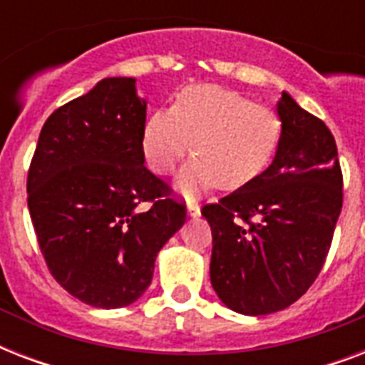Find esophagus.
I'll list each match as a JSON object with an SVG mask.
<instances>
[{
  "label": "esophagus",
  "mask_w": 365,
  "mask_h": 365,
  "mask_svg": "<svg viewBox=\"0 0 365 365\" xmlns=\"http://www.w3.org/2000/svg\"><path fill=\"white\" fill-rule=\"evenodd\" d=\"M187 216L189 217H200V206L199 205H187Z\"/></svg>",
  "instance_id": "34e87169"
}]
</instances>
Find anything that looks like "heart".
<instances>
[{
    "mask_svg": "<svg viewBox=\"0 0 365 365\" xmlns=\"http://www.w3.org/2000/svg\"><path fill=\"white\" fill-rule=\"evenodd\" d=\"M193 159L178 176L185 197L222 185L239 189L271 163L280 119L269 106L250 102L217 85H189L172 108L155 110L142 130V153L157 174H170L191 149Z\"/></svg>",
    "mask_w": 365,
    "mask_h": 365,
    "instance_id": "b5f03b06",
    "label": "heart"
}]
</instances>
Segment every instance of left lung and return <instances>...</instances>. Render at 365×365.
<instances>
[{"label": "left lung", "mask_w": 365, "mask_h": 365, "mask_svg": "<svg viewBox=\"0 0 365 365\" xmlns=\"http://www.w3.org/2000/svg\"><path fill=\"white\" fill-rule=\"evenodd\" d=\"M280 140L272 163L217 205L202 208L212 227L210 282L231 311H282L322 269L343 206L331 132L288 93L277 102Z\"/></svg>", "instance_id": "left-lung-1"}]
</instances>
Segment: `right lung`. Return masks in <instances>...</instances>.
Returning a JSON list of instances; mask_svg holds the SVG:
<instances>
[{"instance_id": "1", "label": "right lung", "mask_w": 365, "mask_h": 365, "mask_svg": "<svg viewBox=\"0 0 365 365\" xmlns=\"http://www.w3.org/2000/svg\"><path fill=\"white\" fill-rule=\"evenodd\" d=\"M148 100L134 77H106L43 125L28 172V208L56 282L83 303L140 299L185 208L143 166ZM151 202L148 212L137 206Z\"/></svg>"}]
</instances>
